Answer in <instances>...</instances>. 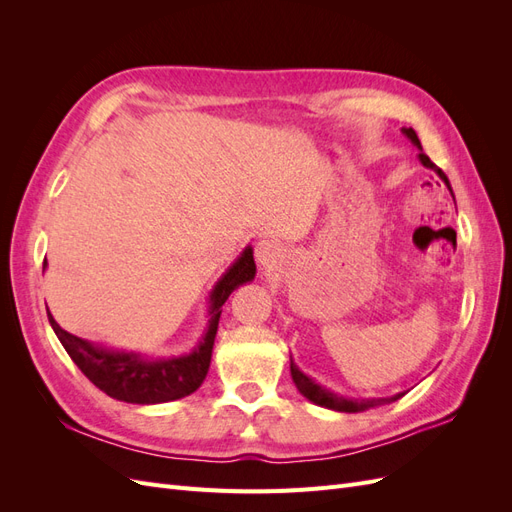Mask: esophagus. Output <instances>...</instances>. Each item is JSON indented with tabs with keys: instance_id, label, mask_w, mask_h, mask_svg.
I'll return each instance as SVG.
<instances>
[{
	"instance_id": "esophagus-1",
	"label": "esophagus",
	"mask_w": 512,
	"mask_h": 512,
	"mask_svg": "<svg viewBox=\"0 0 512 512\" xmlns=\"http://www.w3.org/2000/svg\"><path fill=\"white\" fill-rule=\"evenodd\" d=\"M256 260L262 269H271L277 260H280V247L275 241L262 239L256 245Z\"/></svg>"
}]
</instances>
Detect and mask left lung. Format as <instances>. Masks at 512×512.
<instances>
[{
  "label": "left lung",
  "mask_w": 512,
  "mask_h": 512,
  "mask_svg": "<svg viewBox=\"0 0 512 512\" xmlns=\"http://www.w3.org/2000/svg\"><path fill=\"white\" fill-rule=\"evenodd\" d=\"M401 134H404L408 141L418 149V160H421V164L425 168H431L433 173H436L444 183L446 188L451 190V181H448V177L442 173V168H438L436 164H433L425 153H423V147H421V141H418V136L412 128H401ZM453 194V190H451ZM290 374H292V380L294 384H297L299 393L312 401V404L316 406H322V408H329V410H335V412H363V410H369V408H376V406H384V404H391V401H397L404 393H397L393 397H369V399H350V397H342L337 395L333 391H329L327 386H320L316 380H312L309 376H305L303 371L294 365V361L290 359Z\"/></svg>",
  "instance_id": "obj_1"
}]
</instances>
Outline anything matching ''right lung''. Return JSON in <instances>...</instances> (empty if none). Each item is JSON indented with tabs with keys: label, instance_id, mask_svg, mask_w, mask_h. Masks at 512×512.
<instances>
[{
	"label": "right lung",
	"instance_id": "1",
	"mask_svg": "<svg viewBox=\"0 0 512 512\" xmlns=\"http://www.w3.org/2000/svg\"><path fill=\"white\" fill-rule=\"evenodd\" d=\"M42 269H46V260ZM254 275V250L247 245L209 292V320L200 342L188 354L164 356V359H149L141 352L113 350L87 342V339L61 329L49 309H46V314H49L51 327L59 337L61 346L70 354V359L100 391L113 399L126 401V404H166V401H175L194 393L203 384L211 363L222 305L232 290L252 282Z\"/></svg>",
	"mask_w": 512,
	"mask_h": 512
}]
</instances>
